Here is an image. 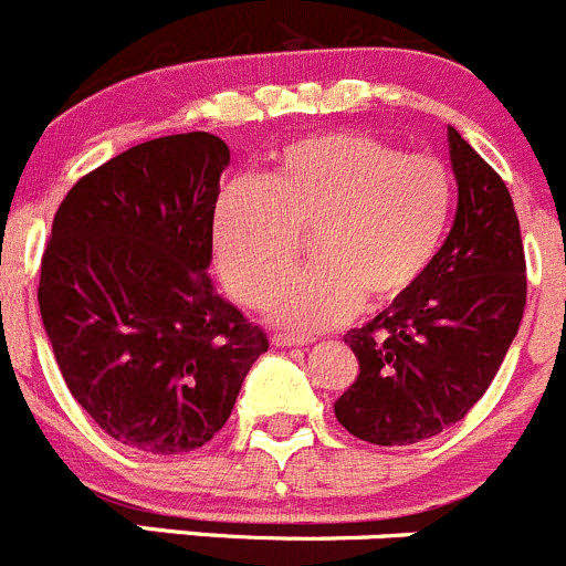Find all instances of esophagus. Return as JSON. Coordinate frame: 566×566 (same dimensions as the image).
<instances>
[{
    "label": "esophagus",
    "instance_id": "1",
    "mask_svg": "<svg viewBox=\"0 0 566 566\" xmlns=\"http://www.w3.org/2000/svg\"><path fill=\"white\" fill-rule=\"evenodd\" d=\"M272 344L274 347H308L311 338H294V336H283V333H277V336H272Z\"/></svg>",
    "mask_w": 566,
    "mask_h": 566
}]
</instances>
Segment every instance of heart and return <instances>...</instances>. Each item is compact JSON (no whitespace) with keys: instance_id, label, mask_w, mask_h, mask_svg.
I'll return each mask as SVG.
<instances>
[{"instance_id":"obj_1","label":"heart","mask_w":566,"mask_h":566,"mask_svg":"<svg viewBox=\"0 0 566 566\" xmlns=\"http://www.w3.org/2000/svg\"><path fill=\"white\" fill-rule=\"evenodd\" d=\"M455 208L453 175L433 155H402L367 133H316L286 144L266 180H233L213 211V247L228 286L263 305L296 268L302 239L321 266L274 295L294 331L342 325L373 300L411 297L433 269Z\"/></svg>"}]
</instances>
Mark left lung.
Returning a JSON list of instances; mask_svg holds the SVG:
<instances>
[{"mask_svg": "<svg viewBox=\"0 0 566 566\" xmlns=\"http://www.w3.org/2000/svg\"><path fill=\"white\" fill-rule=\"evenodd\" d=\"M459 208L422 286L344 336L360 364L336 419L380 448L461 422L497 375L525 311L520 219L497 171L448 127Z\"/></svg>", "mask_w": 566, "mask_h": 566, "instance_id": "obj_1", "label": "left lung"}]
</instances>
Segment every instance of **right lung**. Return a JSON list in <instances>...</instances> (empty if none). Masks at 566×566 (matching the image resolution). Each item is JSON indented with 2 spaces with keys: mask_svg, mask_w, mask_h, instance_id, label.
Returning a JSON list of instances; mask_svg holds the SVG:
<instances>
[{
  "mask_svg": "<svg viewBox=\"0 0 566 566\" xmlns=\"http://www.w3.org/2000/svg\"><path fill=\"white\" fill-rule=\"evenodd\" d=\"M230 149L211 133L144 142L72 186L38 305L74 400L155 455L222 430L266 333L217 294L213 211Z\"/></svg>",
  "mask_w": 566,
  "mask_h": 566,
  "instance_id": "right-lung-1",
  "label": "right lung"
}]
</instances>
